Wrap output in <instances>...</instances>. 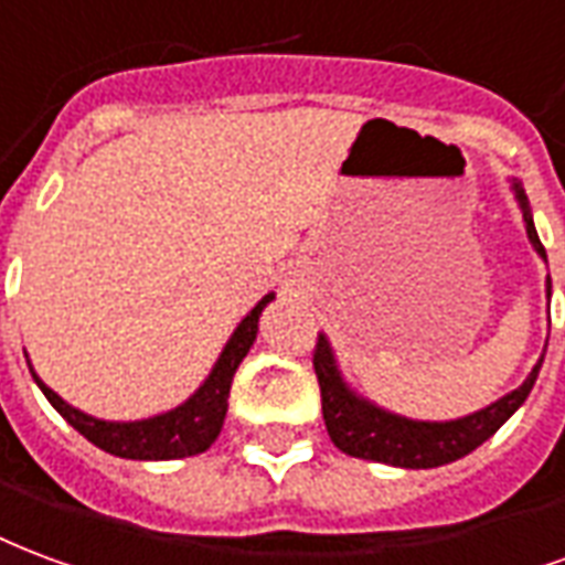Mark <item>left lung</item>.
<instances>
[{
	"mask_svg": "<svg viewBox=\"0 0 565 565\" xmlns=\"http://www.w3.org/2000/svg\"><path fill=\"white\" fill-rule=\"evenodd\" d=\"M512 189L518 204L524 210L526 237L533 243V249L542 258H547L545 246L539 241L536 225H533V216H530L524 189H521V183H512ZM547 298H551V277H547ZM542 361H545V355L539 358V364L524 379L521 388H514L512 394H505V397L484 406L479 413L457 418V422H413V418L385 413V409H379L376 403L358 397L340 376L337 358H333V349L324 333H319V343H316V352H312V367H316L319 388H322L324 427H328L333 446L345 451V455L403 469L443 467V463H451L457 457L476 451L530 397Z\"/></svg>",
	"mask_w": 565,
	"mask_h": 565,
	"instance_id": "obj_1",
	"label": "left lung"
}]
</instances>
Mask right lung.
<instances>
[{"instance_id": "obj_1", "label": "right lung", "mask_w": 565, "mask_h": 565, "mask_svg": "<svg viewBox=\"0 0 565 565\" xmlns=\"http://www.w3.org/2000/svg\"><path fill=\"white\" fill-rule=\"evenodd\" d=\"M270 300H274V295H265V298L255 303L253 312L237 324L232 340L222 349L216 367L210 370L204 385L186 403H180L171 413L143 418V422H102V418H93V415L68 406L56 391L47 388L35 376L32 364H29V373L39 382V388L44 391V397L51 401L53 409L63 415L77 434L86 436L93 446L108 451V455L129 457V460H174V457L201 455L220 436L225 413H228L232 379L237 373V367H241L243 358H246V352H249V345L255 343L258 316H262V310H265Z\"/></svg>"}]
</instances>
